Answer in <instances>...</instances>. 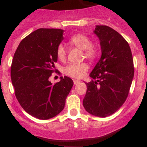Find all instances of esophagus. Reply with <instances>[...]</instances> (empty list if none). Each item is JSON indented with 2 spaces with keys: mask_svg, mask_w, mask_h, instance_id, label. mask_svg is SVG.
<instances>
[{
  "mask_svg": "<svg viewBox=\"0 0 147 147\" xmlns=\"http://www.w3.org/2000/svg\"><path fill=\"white\" fill-rule=\"evenodd\" d=\"M74 85H78L80 83V80H74Z\"/></svg>",
  "mask_w": 147,
  "mask_h": 147,
  "instance_id": "1",
  "label": "esophagus"
}]
</instances>
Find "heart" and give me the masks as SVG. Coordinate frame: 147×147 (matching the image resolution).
Instances as JSON below:
<instances>
[{"label": "heart", "instance_id": "b5f03b06", "mask_svg": "<svg viewBox=\"0 0 147 147\" xmlns=\"http://www.w3.org/2000/svg\"><path fill=\"white\" fill-rule=\"evenodd\" d=\"M70 43L78 49L84 51V55L86 58L90 60H93L96 57V52L93 49V42L87 36L81 34L74 35L70 39ZM66 49L63 44H59L57 49V56L61 61H64L66 58ZM89 66L87 63L82 62L79 64H71L65 67V73L67 76L75 79H80L85 76L88 71Z\"/></svg>", "mask_w": 147, "mask_h": 147}]
</instances>
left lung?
<instances>
[{
	"mask_svg": "<svg viewBox=\"0 0 147 147\" xmlns=\"http://www.w3.org/2000/svg\"><path fill=\"white\" fill-rule=\"evenodd\" d=\"M93 33L100 41L102 56L85 82L87 92L83 106L87 112L105 118L116 112L127 99L134 76L129 44L116 31L96 26Z\"/></svg>",
	"mask_w": 147,
	"mask_h": 147,
	"instance_id": "1",
	"label": "left lung"
}]
</instances>
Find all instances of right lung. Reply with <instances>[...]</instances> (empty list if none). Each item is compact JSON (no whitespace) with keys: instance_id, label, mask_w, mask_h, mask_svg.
<instances>
[{"instance_id":"right-lung-1","label":"right lung","mask_w":147,"mask_h":147,"mask_svg":"<svg viewBox=\"0 0 147 147\" xmlns=\"http://www.w3.org/2000/svg\"><path fill=\"white\" fill-rule=\"evenodd\" d=\"M63 32L57 28L36 30L20 42L12 59L11 79L17 99L26 112L41 120L51 119L64 109L74 85L67 76H61L54 85L49 80Z\"/></svg>"}]
</instances>
